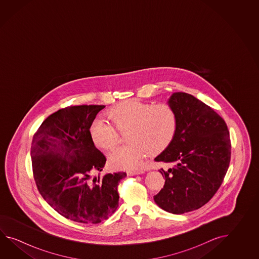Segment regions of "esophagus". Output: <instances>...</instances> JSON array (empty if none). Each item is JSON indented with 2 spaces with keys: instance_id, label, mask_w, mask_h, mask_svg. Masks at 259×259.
Here are the masks:
<instances>
[{
  "instance_id": "1",
  "label": "esophagus",
  "mask_w": 259,
  "mask_h": 259,
  "mask_svg": "<svg viewBox=\"0 0 259 259\" xmlns=\"http://www.w3.org/2000/svg\"><path fill=\"white\" fill-rule=\"evenodd\" d=\"M143 170H128L127 172V176H135V175H140L143 174Z\"/></svg>"
}]
</instances>
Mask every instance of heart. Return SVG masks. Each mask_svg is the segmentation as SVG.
Returning a JSON list of instances; mask_svg holds the SVG:
<instances>
[{
    "label": "heart",
    "mask_w": 259,
    "mask_h": 259,
    "mask_svg": "<svg viewBox=\"0 0 259 259\" xmlns=\"http://www.w3.org/2000/svg\"><path fill=\"white\" fill-rule=\"evenodd\" d=\"M107 116L116 131H127L128 143L109 155V164L116 169H139L146 154H161L174 140L179 123L172 105H153L137 99L116 104L108 110ZM113 128L100 117L92 121L89 135L97 148L110 151L116 146L118 134Z\"/></svg>",
    "instance_id": "1"
}]
</instances>
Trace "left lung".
Listing matches in <instances>:
<instances>
[{"instance_id":"obj_1","label":"left lung","mask_w":259,"mask_h":259,"mask_svg":"<svg viewBox=\"0 0 259 259\" xmlns=\"http://www.w3.org/2000/svg\"><path fill=\"white\" fill-rule=\"evenodd\" d=\"M167 104L179 123L170 145L154 158L172 166L160 169L165 185L154 199L180 215L202 207L217 193L230 165L231 140L224 119L193 95L175 93Z\"/></svg>"}]
</instances>
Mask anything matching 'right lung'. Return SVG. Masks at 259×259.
Segmentation results:
<instances>
[{
  "label": "right lung",
  "instance_id": "1",
  "mask_svg": "<svg viewBox=\"0 0 259 259\" xmlns=\"http://www.w3.org/2000/svg\"><path fill=\"white\" fill-rule=\"evenodd\" d=\"M105 105L69 106L48 116L34 134L32 170L44 200L61 215L79 223L97 224L118 206L117 186L125 172L103 170L105 155L95 147L89 127Z\"/></svg>",
  "mask_w": 259,
  "mask_h": 259
}]
</instances>
